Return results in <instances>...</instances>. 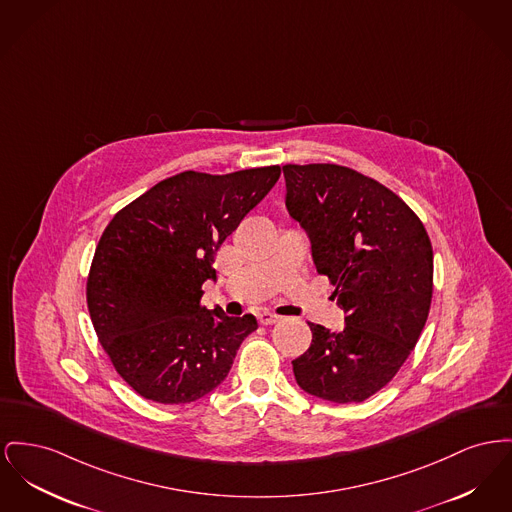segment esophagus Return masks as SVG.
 I'll list each match as a JSON object with an SVG mask.
<instances>
[{"label": "esophagus", "mask_w": 512, "mask_h": 512, "mask_svg": "<svg viewBox=\"0 0 512 512\" xmlns=\"http://www.w3.org/2000/svg\"><path fill=\"white\" fill-rule=\"evenodd\" d=\"M257 319H259V323H261V325H274V323H278V321H280V317H278V315H274L271 311H261V313L257 315Z\"/></svg>", "instance_id": "esophagus-1"}]
</instances>
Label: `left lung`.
<instances>
[{"label": "left lung", "instance_id": "8db88e82", "mask_svg": "<svg viewBox=\"0 0 512 512\" xmlns=\"http://www.w3.org/2000/svg\"><path fill=\"white\" fill-rule=\"evenodd\" d=\"M286 207L329 276L344 331L309 323L292 361L301 389L336 404L381 391L414 350L433 296V249L418 214L383 183L338 164H286Z\"/></svg>", "mask_w": 512, "mask_h": 512}]
</instances>
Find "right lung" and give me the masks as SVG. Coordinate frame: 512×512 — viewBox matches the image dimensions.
I'll use <instances>...</instances> for the list:
<instances>
[{
	"instance_id": "right-lung-1",
	"label": "right lung",
	"mask_w": 512,
	"mask_h": 512,
	"mask_svg": "<svg viewBox=\"0 0 512 512\" xmlns=\"http://www.w3.org/2000/svg\"><path fill=\"white\" fill-rule=\"evenodd\" d=\"M280 178V166L158 181L106 226L92 257L87 305L121 379L158 404H187L228 375L253 315L201 305L214 255Z\"/></svg>"
}]
</instances>
